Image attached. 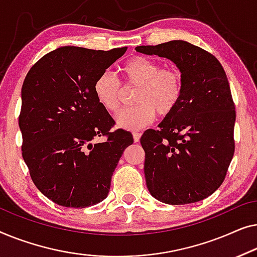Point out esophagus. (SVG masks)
I'll return each mask as SVG.
<instances>
[{"mask_svg":"<svg viewBox=\"0 0 257 257\" xmlns=\"http://www.w3.org/2000/svg\"><path fill=\"white\" fill-rule=\"evenodd\" d=\"M133 136H134V142H135V143L140 142V139H141V133H134V134H133Z\"/></svg>","mask_w":257,"mask_h":257,"instance_id":"1","label":"esophagus"}]
</instances>
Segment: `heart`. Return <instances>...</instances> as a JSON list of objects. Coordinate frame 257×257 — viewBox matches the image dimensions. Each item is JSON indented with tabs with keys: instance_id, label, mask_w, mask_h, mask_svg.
Masks as SVG:
<instances>
[{
	"instance_id": "obj_1",
	"label": "heart",
	"mask_w": 257,
	"mask_h": 257,
	"mask_svg": "<svg viewBox=\"0 0 257 257\" xmlns=\"http://www.w3.org/2000/svg\"><path fill=\"white\" fill-rule=\"evenodd\" d=\"M124 88H137L134 95L136 106L125 108L116 115L120 128L137 130L150 124L156 114L168 116L178 107L184 93L182 72L175 67H161L160 63L146 57H134L122 65ZM124 88L115 75L103 71L93 85L96 100L104 109L116 113L120 109Z\"/></svg>"
}]
</instances>
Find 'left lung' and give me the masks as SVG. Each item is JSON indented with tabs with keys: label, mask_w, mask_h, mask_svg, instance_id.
<instances>
[{
	"label": "left lung",
	"mask_w": 257,
	"mask_h": 257,
	"mask_svg": "<svg viewBox=\"0 0 257 257\" xmlns=\"http://www.w3.org/2000/svg\"><path fill=\"white\" fill-rule=\"evenodd\" d=\"M137 52L168 58L182 72L178 107L141 137L144 175L151 196L185 205L214 193L232 162L234 106L225 70L211 53L185 41L137 46Z\"/></svg>",
	"instance_id": "8db88e82"
}]
</instances>
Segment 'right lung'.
I'll list each match as a JSON object with an SVG mask.
<instances>
[{
    "label": "right lung",
    "mask_w": 257,
    "mask_h": 257,
    "mask_svg": "<svg viewBox=\"0 0 257 257\" xmlns=\"http://www.w3.org/2000/svg\"><path fill=\"white\" fill-rule=\"evenodd\" d=\"M125 51L63 46L43 56L24 79L22 156L37 189L57 205L84 208L102 201L134 142L123 129L109 132L115 122L93 91L97 75ZM101 136L107 140L96 144Z\"/></svg>",
    "instance_id": "add662e5"
}]
</instances>
